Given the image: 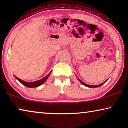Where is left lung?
<instances>
[{"instance_id":"8db88e82","label":"left lung","mask_w":128,"mask_h":128,"mask_svg":"<svg viewBox=\"0 0 128 128\" xmlns=\"http://www.w3.org/2000/svg\"><path fill=\"white\" fill-rule=\"evenodd\" d=\"M76 78H78V80L80 82V83H81L82 84L84 85V86H85L86 87H90V88H96V87H100L101 86H102V84H104L105 83H106V82L108 80V79H107V80H106V81H105L104 82H103L102 83H101V84H98V85H89V84H86L85 83H84L83 82H82L81 80H80L79 78H78V76H77L76 75Z\"/></svg>"}]
</instances>
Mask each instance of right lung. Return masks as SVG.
Returning <instances> with one entry per match:
<instances>
[{
  "instance_id": "obj_1",
  "label": "right lung",
  "mask_w": 128,
  "mask_h": 128,
  "mask_svg": "<svg viewBox=\"0 0 128 128\" xmlns=\"http://www.w3.org/2000/svg\"><path fill=\"white\" fill-rule=\"evenodd\" d=\"M51 72H52V71H50V73H49L48 75H46V76H45V78H42V79L37 80V81L33 82H25V81H24V80H22V79H20V78H18L17 77H16V76H14H14L15 78H16L17 80H18V81L20 82V83L22 84H23L24 86H25L27 87H31V88H32V87H36L40 86L43 83H44L46 81V80L48 79V77L50 76V73H51Z\"/></svg>"
}]
</instances>
